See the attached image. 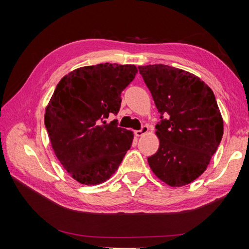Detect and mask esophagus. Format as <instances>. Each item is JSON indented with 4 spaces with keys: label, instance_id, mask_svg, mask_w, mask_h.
Instances as JSON below:
<instances>
[{
    "label": "esophagus",
    "instance_id": "obj_1",
    "mask_svg": "<svg viewBox=\"0 0 249 249\" xmlns=\"http://www.w3.org/2000/svg\"><path fill=\"white\" fill-rule=\"evenodd\" d=\"M147 131H149V127H147V126H142V127H141L139 130H135V135H136L137 137H140V136H142V135L146 134Z\"/></svg>",
    "mask_w": 249,
    "mask_h": 249
}]
</instances>
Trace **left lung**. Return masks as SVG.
Here are the masks:
<instances>
[{
  "label": "left lung",
  "mask_w": 249,
  "mask_h": 249,
  "mask_svg": "<svg viewBox=\"0 0 249 249\" xmlns=\"http://www.w3.org/2000/svg\"><path fill=\"white\" fill-rule=\"evenodd\" d=\"M138 68L160 114L155 126L160 147L147 161L162 182L184 186L205 171L223 138L215 95L200 78L183 70L163 64Z\"/></svg>",
  "instance_id": "8db88e82"
}]
</instances>
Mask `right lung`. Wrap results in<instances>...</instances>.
<instances>
[{
	"label": "right lung",
	"instance_id": "add662e5",
	"mask_svg": "<svg viewBox=\"0 0 249 249\" xmlns=\"http://www.w3.org/2000/svg\"><path fill=\"white\" fill-rule=\"evenodd\" d=\"M137 72L135 65L105 63L78 68L57 83L45 126L57 160L77 182L107 181L130 149L133 131L105 120L118 114L121 93Z\"/></svg>",
	"mask_w": 249,
	"mask_h": 249
}]
</instances>
